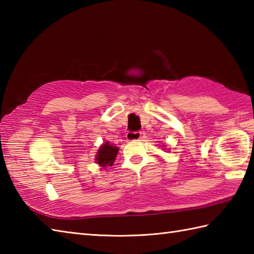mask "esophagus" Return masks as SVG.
I'll list each match as a JSON object with an SVG mask.
<instances>
[{"mask_svg":"<svg viewBox=\"0 0 254 254\" xmlns=\"http://www.w3.org/2000/svg\"><path fill=\"white\" fill-rule=\"evenodd\" d=\"M142 137V132H127V141H138Z\"/></svg>","mask_w":254,"mask_h":254,"instance_id":"34e87169","label":"esophagus"}]
</instances>
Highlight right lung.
<instances>
[{
  "label": "right lung",
  "mask_w": 254,
  "mask_h": 254,
  "mask_svg": "<svg viewBox=\"0 0 254 254\" xmlns=\"http://www.w3.org/2000/svg\"><path fill=\"white\" fill-rule=\"evenodd\" d=\"M118 147L112 146L109 143H105L99 148L98 154L96 156L97 164L100 165L101 167L106 166H112L113 161L116 159V156L118 154Z\"/></svg>",
  "instance_id": "1"
}]
</instances>
